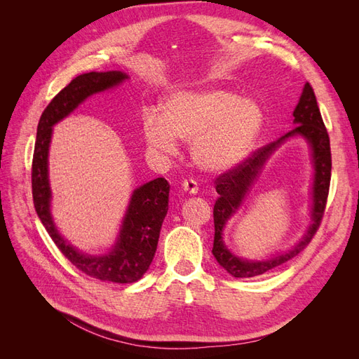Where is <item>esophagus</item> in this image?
Masks as SVG:
<instances>
[{"label": "esophagus", "instance_id": "34e87169", "mask_svg": "<svg viewBox=\"0 0 359 359\" xmlns=\"http://www.w3.org/2000/svg\"><path fill=\"white\" fill-rule=\"evenodd\" d=\"M182 189H184V191H187L190 194H196L198 190H199V184H198V181H194V180H184L182 181Z\"/></svg>", "mask_w": 359, "mask_h": 359}]
</instances>
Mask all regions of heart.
<instances>
[{
	"instance_id": "obj_1",
	"label": "heart",
	"mask_w": 359,
	"mask_h": 359,
	"mask_svg": "<svg viewBox=\"0 0 359 359\" xmlns=\"http://www.w3.org/2000/svg\"><path fill=\"white\" fill-rule=\"evenodd\" d=\"M262 123L259 104L240 99L235 91H180L163 100L160 116H145L144 136L151 148L161 153H173L178 147L177 137L193 140L194 163L217 172L238 165L248 154Z\"/></svg>"
}]
</instances>
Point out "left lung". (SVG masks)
<instances>
[{"mask_svg": "<svg viewBox=\"0 0 359 359\" xmlns=\"http://www.w3.org/2000/svg\"><path fill=\"white\" fill-rule=\"evenodd\" d=\"M293 127L289 133L278 137L274 142H271L262 148L253 151L245 160L238 163L232 169L226 170L222 175L215 178V190L220 194L214 205V247L212 255L227 273L233 277H255L271 269H276L283 264L289 262L290 259L298 256L313 240L314 233L318 232L322 223L325 208H327L330 182H331V147L330 136L327 127L323 124V119L319 111V106L314 95L313 86L307 82L304 86L299 103L293 111ZM299 134L306 137L313 151L315 163V181L313 182V208L312 219L306 236L289 252L278 255L262 263H248V261L236 258L227 250L222 244V227L229 217L241 204L245 193L251 185L258 170L262 168L264 160L272 154V151L290 135Z\"/></svg>", "mask_w": 359, "mask_h": 359, "instance_id": "left-lung-1", "label": "left lung"}]
</instances>
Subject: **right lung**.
<instances>
[{"label": "right lung", "instance_id": "right-lung-1", "mask_svg": "<svg viewBox=\"0 0 359 359\" xmlns=\"http://www.w3.org/2000/svg\"><path fill=\"white\" fill-rule=\"evenodd\" d=\"M124 79H127V74L121 72H90L76 76L67 86H64L40 116L31 166L34 208L52 241L83 274L112 283H135L153 262L161 223L168 212L169 182L165 178H156L136 189L115 247L104 256L83 255L62 240L52 222L48 149L53 124L67 116L86 97L111 88Z\"/></svg>", "mask_w": 359, "mask_h": 359}]
</instances>
